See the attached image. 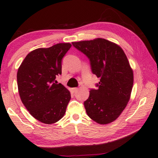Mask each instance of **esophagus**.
I'll return each instance as SVG.
<instances>
[{"label":"esophagus","instance_id":"obj_1","mask_svg":"<svg viewBox=\"0 0 158 158\" xmlns=\"http://www.w3.org/2000/svg\"><path fill=\"white\" fill-rule=\"evenodd\" d=\"M72 91H73L74 93H76L77 91H78L79 89L78 88H73V89H72Z\"/></svg>","mask_w":158,"mask_h":158}]
</instances>
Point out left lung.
Returning a JSON list of instances; mask_svg holds the SVG:
<instances>
[{
  "instance_id": "left-lung-1",
  "label": "left lung",
  "mask_w": 158,
  "mask_h": 158,
  "mask_svg": "<svg viewBox=\"0 0 158 158\" xmlns=\"http://www.w3.org/2000/svg\"><path fill=\"white\" fill-rule=\"evenodd\" d=\"M72 45L88 57L92 72L101 78L98 89H91L84 101L87 114L98 124L112 122L126 107L133 87V70L126 55L118 45L101 38Z\"/></svg>"
}]
</instances>
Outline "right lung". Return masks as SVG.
<instances>
[{
	"mask_svg": "<svg viewBox=\"0 0 158 158\" xmlns=\"http://www.w3.org/2000/svg\"><path fill=\"white\" fill-rule=\"evenodd\" d=\"M72 45L60 43L27 55L17 74L21 101L35 119L46 124L64 115L71 94L56 78L62 74V59Z\"/></svg>",
	"mask_w": 158,
	"mask_h": 158,
	"instance_id": "1",
	"label": "right lung"
}]
</instances>
